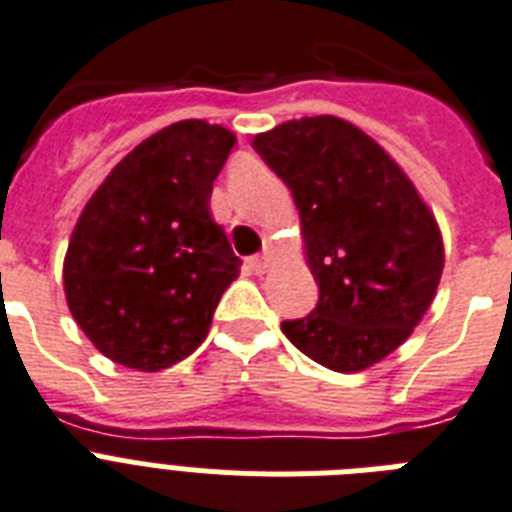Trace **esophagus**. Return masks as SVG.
Instances as JSON below:
<instances>
[{
  "instance_id": "esophagus-1",
  "label": "esophagus",
  "mask_w": 512,
  "mask_h": 512,
  "mask_svg": "<svg viewBox=\"0 0 512 512\" xmlns=\"http://www.w3.org/2000/svg\"><path fill=\"white\" fill-rule=\"evenodd\" d=\"M268 265H270V260L265 255L252 257V260H249V268L255 270V273H265V270H268Z\"/></svg>"
}]
</instances>
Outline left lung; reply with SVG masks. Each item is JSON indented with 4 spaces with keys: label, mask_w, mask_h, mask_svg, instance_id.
Masks as SVG:
<instances>
[{
    "label": "left lung",
    "mask_w": 512,
    "mask_h": 512,
    "mask_svg": "<svg viewBox=\"0 0 512 512\" xmlns=\"http://www.w3.org/2000/svg\"><path fill=\"white\" fill-rule=\"evenodd\" d=\"M292 189L305 263L321 289L286 339L336 373L392 355L436 297L444 242L431 207L378 141L336 115L286 120L252 139Z\"/></svg>",
    "instance_id": "left-lung-1"
}]
</instances>
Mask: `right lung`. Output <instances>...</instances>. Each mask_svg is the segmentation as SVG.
<instances>
[{"label":"right lung","mask_w":512,"mask_h":512,"mask_svg":"<svg viewBox=\"0 0 512 512\" xmlns=\"http://www.w3.org/2000/svg\"><path fill=\"white\" fill-rule=\"evenodd\" d=\"M236 136L178 120L134 147L91 194L70 234V315L112 363L155 373L205 342L242 260L210 213Z\"/></svg>","instance_id":"add662e5"}]
</instances>
